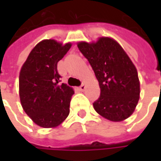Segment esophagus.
Instances as JSON below:
<instances>
[{
	"instance_id": "esophagus-1",
	"label": "esophagus",
	"mask_w": 161,
	"mask_h": 161,
	"mask_svg": "<svg viewBox=\"0 0 161 161\" xmlns=\"http://www.w3.org/2000/svg\"><path fill=\"white\" fill-rule=\"evenodd\" d=\"M85 88H86V85L84 84H83L82 85H81L80 87H79V90H80L81 91H84V90H85Z\"/></svg>"
}]
</instances>
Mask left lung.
I'll return each instance as SVG.
<instances>
[{"instance_id":"8db88e82","label":"left lung","mask_w":161,"mask_h":161,"mask_svg":"<svg viewBox=\"0 0 161 161\" xmlns=\"http://www.w3.org/2000/svg\"><path fill=\"white\" fill-rule=\"evenodd\" d=\"M91 64L101 90L93 103L98 114L111 121H121L134 113L140 99L136 67L116 40L100 37L97 41L77 42Z\"/></svg>"}]
</instances>
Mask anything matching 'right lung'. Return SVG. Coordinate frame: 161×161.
Here are the masks:
<instances>
[{"label":"right lung","mask_w":161,"mask_h":161,"mask_svg":"<svg viewBox=\"0 0 161 161\" xmlns=\"http://www.w3.org/2000/svg\"><path fill=\"white\" fill-rule=\"evenodd\" d=\"M71 43L43 40L34 46L21 66L19 95L24 111L40 127L56 128L70 113L73 89L59 84L57 64L70 50Z\"/></svg>","instance_id":"1"}]
</instances>
